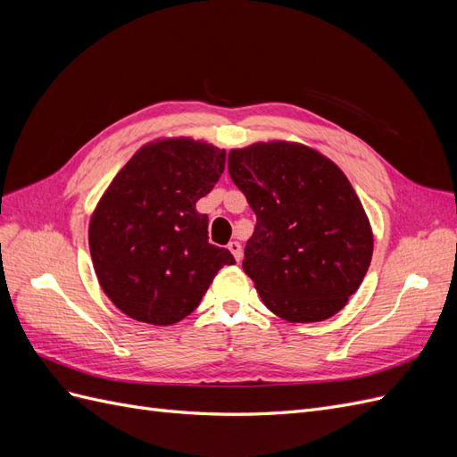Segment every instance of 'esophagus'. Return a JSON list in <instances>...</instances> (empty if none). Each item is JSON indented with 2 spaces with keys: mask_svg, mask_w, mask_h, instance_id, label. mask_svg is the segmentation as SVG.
<instances>
[{
  "mask_svg": "<svg viewBox=\"0 0 457 457\" xmlns=\"http://www.w3.org/2000/svg\"><path fill=\"white\" fill-rule=\"evenodd\" d=\"M228 250H230V253L234 255V259L242 261V245H240V242H237V240L228 242Z\"/></svg>",
  "mask_w": 457,
  "mask_h": 457,
  "instance_id": "34e87169",
  "label": "esophagus"
}]
</instances>
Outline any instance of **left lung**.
<instances>
[{
    "mask_svg": "<svg viewBox=\"0 0 457 457\" xmlns=\"http://www.w3.org/2000/svg\"><path fill=\"white\" fill-rule=\"evenodd\" d=\"M228 173L257 225L244 272L287 322H322L361 287L373 253L364 207L337 165L289 141L228 152Z\"/></svg>",
    "mask_w": 457,
    "mask_h": 457,
    "instance_id": "1",
    "label": "left lung"
}]
</instances>
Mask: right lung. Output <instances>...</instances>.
Wrapping results in <instances>:
<instances>
[{"mask_svg": "<svg viewBox=\"0 0 457 457\" xmlns=\"http://www.w3.org/2000/svg\"><path fill=\"white\" fill-rule=\"evenodd\" d=\"M227 152L190 137L135 152L89 220V250L103 292L137 322L170 326L195 311L234 257L207 242L196 202L225 170Z\"/></svg>", "mask_w": 457, "mask_h": 457, "instance_id": "add662e5", "label": "right lung"}]
</instances>
